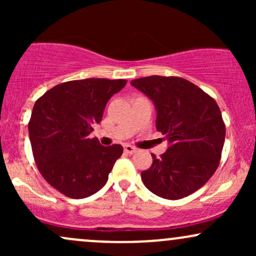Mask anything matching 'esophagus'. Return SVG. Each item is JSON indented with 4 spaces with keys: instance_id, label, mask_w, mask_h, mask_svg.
<instances>
[{
    "instance_id": "esophagus-1",
    "label": "esophagus",
    "mask_w": 256,
    "mask_h": 256,
    "mask_svg": "<svg viewBox=\"0 0 256 256\" xmlns=\"http://www.w3.org/2000/svg\"><path fill=\"white\" fill-rule=\"evenodd\" d=\"M124 152H128V154H134V152H137V149L134 148V146L126 144V146H124Z\"/></svg>"
}]
</instances>
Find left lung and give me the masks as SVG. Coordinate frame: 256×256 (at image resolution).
Segmentation results:
<instances>
[{
  "label": "left lung",
  "mask_w": 256,
  "mask_h": 256,
  "mask_svg": "<svg viewBox=\"0 0 256 256\" xmlns=\"http://www.w3.org/2000/svg\"><path fill=\"white\" fill-rule=\"evenodd\" d=\"M156 108V130L168 140L167 150L140 173L152 194L178 200L198 192L218 168L225 140V124L216 100L180 77L134 79Z\"/></svg>",
  "instance_id": "1"
}]
</instances>
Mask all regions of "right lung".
I'll return each mask as SVG.
<instances>
[{
  "label": "right lung",
  "mask_w": 256,
  "mask_h": 256,
  "mask_svg": "<svg viewBox=\"0 0 256 256\" xmlns=\"http://www.w3.org/2000/svg\"><path fill=\"white\" fill-rule=\"evenodd\" d=\"M125 79L88 78L55 85L37 100L28 122L34 162L43 178L71 198L98 192L122 146H104L89 138L102 120L108 100L126 85Z\"/></svg>",
  "instance_id": "1"
}]
</instances>
